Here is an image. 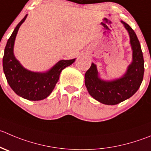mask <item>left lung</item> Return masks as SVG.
<instances>
[{
	"label": "left lung",
	"instance_id": "1",
	"mask_svg": "<svg viewBox=\"0 0 151 151\" xmlns=\"http://www.w3.org/2000/svg\"><path fill=\"white\" fill-rule=\"evenodd\" d=\"M128 30L133 49V61L125 75L114 81H103L98 77L96 65L91 63L85 74V84L92 97L105 105H116L132 96L140 87L144 75V58L139 41L132 28L121 21Z\"/></svg>",
	"mask_w": 151,
	"mask_h": 151
}]
</instances>
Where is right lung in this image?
<instances>
[{
  "mask_svg": "<svg viewBox=\"0 0 151 151\" xmlns=\"http://www.w3.org/2000/svg\"><path fill=\"white\" fill-rule=\"evenodd\" d=\"M26 17L27 14L17 25L7 41L3 58V68L9 85L18 96L28 100H41L49 96L62 70L71 65L75 59L62 60L46 73L32 72L23 68L14 58L13 48L17 31Z\"/></svg>",
  "mask_w": 151,
  "mask_h": 151,
  "instance_id": "add662e5",
  "label": "right lung"
}]
</instances>
